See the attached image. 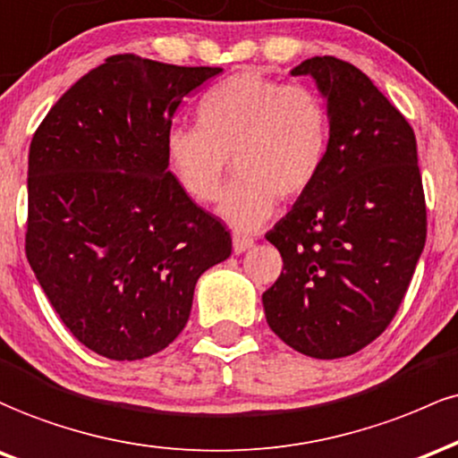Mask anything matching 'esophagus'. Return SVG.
<instances>
[{"label": "esophagus", "mask_w": 458, "mask_h": 458, "mask_svg": "<svg viewBox=\"0 0 458 458\" xmlns=\"http://www.w3.org/2000/svg\"><path fill=\"white\" fill-rule=\"evenodd\" d=\"M253 244H255L253 238H249V235H233V253L235 255L244 253V250H249Z\"/></svg>", "instance_id": "obj_1"}]
</instances>
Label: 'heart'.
Here are the masks:
<instances>
[{
	"label": "heart",
	"instance_id": "1",
	"mask_svg": "<svg viewBox=\"0 0 458 458\" xmlns=\"http://www.w3.org/2000/svg\"><path fill=\"white\" fill-rule=\"evenodd\" d=\"M197 127L166 133L171 173L192 201L214 203L227 160L238 177L220 203V216L250 231L313 186L331 145V114L316 90L279 84L257 71L218 81L197 106Z\"/></svg>",
	"mask_w": 458,
	"mask_h": 458
}]
</instances>
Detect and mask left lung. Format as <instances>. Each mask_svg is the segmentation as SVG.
Masks as SVG:
<instances>
[{
	"instance_id": "obj_1",
	"label": "left lung",
	"mask_w": 458,
	"mask_h": 458,
	"mask_svg": "<svg viewBox=\"0 0 458 458\" xmlns=\"http://www.w3.org/2000/svg\"><path fill=\"white\" fill-rule=\"evenodd\" d=\"M327 99L325 168L266 233L284 270L264 292L268 327L294 351L340 359L387 328L426 242L418 145L407 118L351 63L316 55L292 69Z\"/></svg>"
}]
</instances>
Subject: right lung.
Listing matches in <instances>:
<instances>
[{
    "label": "right lung",
    "mask_w": 458,
    "mask_h": 458,
    "mask_svg": "<svg viewBox=\"0 0 458 458\" xmlns=\"http://www.w3.org/2000/svg\"><path fill=\"white\" fill-rule=\"evenodd\" d=\"M218 73L112 55L34 133L25 255L60 320L101 357L164 351L186 327L199 276L231 255L229 231L166 160L179 104Z\"/></svg>",
    "instance_id": "obj_1"
}]
</instances>
